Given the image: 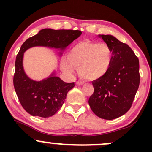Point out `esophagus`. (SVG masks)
<instances>
[{"mask_svg": "<svg viewBox=\"0 0 152 152\" xmlns=\"http://www.w3.org/2000/svg\"><path fill=\"white\" fill-rule=\"evenodd\" d=\"M76 84L78 85V86H82V85L84 84V83H83V81H78L76 82Z\"/></svg>", "mask_w": 152, "mask_h": 152, "instance_id": "1", "label": "esophagus"}]
</instances>
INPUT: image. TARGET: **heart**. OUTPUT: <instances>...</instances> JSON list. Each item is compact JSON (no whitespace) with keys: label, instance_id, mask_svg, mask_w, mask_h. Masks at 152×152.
Returning a JSON list of instances; mask_svg holds the SVG:
<instances>
[{"label":"heart","instance_id":"obj_1","mask_svg":"<svg viewBox=\"0 0 152 152\" xmlns=\"http://www.w3.org/2000/svg\"><path fill=\"white\" fill-rule=\"evenodd\" d=\"M112 61V52L106 43L83 41L75 44L61 62L62 69L73 73L75 67L84 79L95 81L107 74Z\"/></svg>","mask_w":152,"mask_h":152}]
</instances>
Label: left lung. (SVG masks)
Instances as JSON below:
<instances>
[{
	"mask_svg": "<svg viewBox=\"0 0 152 152\" xmlns=\"http://www.w3.org/2000/svg\"><path fill=\"white\" fill-rule=\"evenodd\" d=\"M111 48L112 61L105 76L92 81L94 91L88 99L99 117L112 120L129 110L140 82L139 59L126 43L111 35H99Z\"/></svg>",
	"mask_w": 152,
	"mask_h": 152,
	"instance_id": "1",
	"label": "left lung"
}]
</instances>
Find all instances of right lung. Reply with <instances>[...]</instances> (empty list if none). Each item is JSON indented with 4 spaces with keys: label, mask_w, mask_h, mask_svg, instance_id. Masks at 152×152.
<instances>
[{
    "label": "right lung",
    "mask_w": 152,
    "mask_h": 152,
    "mask_svg": "<svg viewBox=\"0 0 152 152\" xmlns=\"http://www.w3.org/2000/svg\"><path fill=\"white\" fill-rule=\"evenodd\" d=\"M78 30L42 29L23 43L15 59L13 85L23 108L34 116L48 118L54 115L65 102L68 92L74 82L66 83L53 71L41 81H34L26 74L23 66L24 52L35 46H44L60 50L59 54L81 36Z\"/></svg>",
    "instance_id": "1"
}]
</instances>
